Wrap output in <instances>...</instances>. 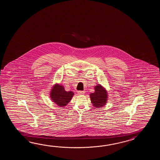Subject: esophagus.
Wrapping results in <instances>:
<instances>
[{
    "instance_id": "34e87169",
    "label": "esophagus",
    "mask_w": 160,
    "mask_h": 160,
    "mask_svg": "<svg viewBox=\"0 0 160 160\" xmlns=\"http://www.w3.org/2000/svg\"><path fill=\"white\" fill-rule=\"evenodd\" d=\"M85 94V92H83V91H79L78 92V95H83Z\"/></svg>"
}]
</instances>
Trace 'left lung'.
Instances as JSON below:
<instances>
[{
    "label": "left lung",
    "instance_id": "8db88e82",
    "mask_svg": "<svg viewBox=\"0 0 160 160\" xmlns=\"http://www.w3.org/2000/svg\"><path fill=\"white\" fill-rule=\"evenodd\" d=\"M95 92L90 94V97L92 106L99 108L106 105L108 102V92L102 85L98 84L94 87Z\"/></svg>",
    "mask_w": 160,
    "mask_h": 160
}]
</instances>
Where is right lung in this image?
<instances>
[{
  "mask_svg": "<svg viewBox=\"0 0 160 160\" xmlns=\"http://www.w3.org/2000/svg\"><path fill=\"white\" fill-rule=\"evenodd\" d=\"M74 95L73 92H66L64 86L58 83L54 85L50 92V97L52 101L60 107H65L67 105Z\"/></svg>",
  "mask_w": 160,
  "mask_h": 160,
  "instance_id": "right-lung-1",
  "label": "right lung"
}]
</instances>
